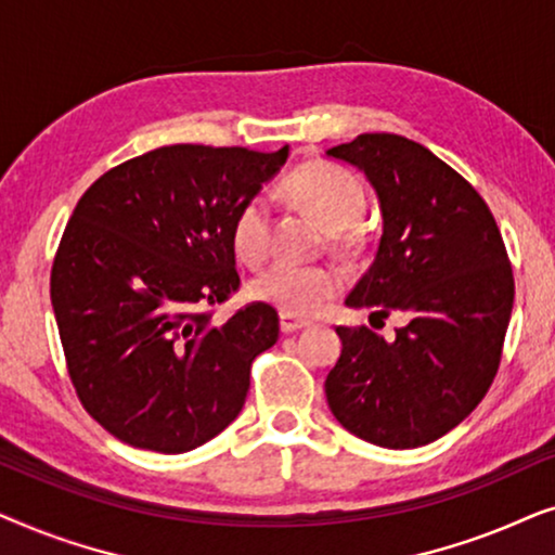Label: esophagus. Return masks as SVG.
I'll use <instances>...</instances> for the list:
<instances>
[{
  "label": "esophagus",
  "instance_id": "34e87169",
  "mask_svg": "<svg viewBox=\"0 0 555 555\" xmlns=\"http://www.w3.org/2000/svg\"><path fill=\"white\" fill-rule=\"evenodd\" d=\"M308 321H302V318H295V315H287V313H280V331L283 333H295L300 328H308Z\"/></svg>",
  "mask_w": 555,
  "mask_h": 555
}]
</instances>
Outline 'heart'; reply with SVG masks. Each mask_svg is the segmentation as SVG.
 I'll use <instances>...</instances> for the list:
<instances>
[{
  "instance_id": "obj_1",
  "label": "heart",
  "mask_w": 555,
  "mask_h": 555,
  "mask_svg": "<svg viewBox=\"0 0 555 555\" xmlns=\"http://www.w3.org/2000/svg\"><path fill=\"white\" fill-rule=\"evenodd\" d=\"M287 192L302 209L336 234H348L366 209V189L353 171L338 164L310 162L287 177ZM232 249L240 262L257 268L270 249V209L253 196L237 209L230 230ZM340 287V275L323 264L280 262L249 283V295L287 315L321 313Z\"/></svg>"
}]
</instances>
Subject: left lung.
<instances>
[{
  "instance_id": "obj_1",
  "label": "left lung",
  "mask_w": 555,
  "mask_h": 555,
  "mask_svg": "<svg viewBox=\"0 0 555 555\" xmlns=\"http://www.w3.org/2000/svg\"><path fill=\"white\" fill-rule=\"evenodd\" d=\"M376 189L384 217L374 262L348 308L404 315L397 338L344 328L325 399L351 435L412 450L457 427L498 374L513 310V268L488 204L452 166L397 133L328 149Z\"/></svg>"
}]
</instances>
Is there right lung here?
Masks as SVG:
<instances>
[{"label": "right lung", "instance_id": "add662e5", "mask_svg": "<svg viewBox=\"0 0 555 555\" xmlns=\"http://www.w3.org/2000/svg\"><path fill=\"white\" fill-rule=\"evenodd\" d=\"M287 154L177 143L105 171L80 196L50 298L80 404L120 442L189 452L245 406L278 310L249 302L215 323L207 308L240 287L232 219Z\"/></svg>", "mask_w": 555, "mask_h": 555}]
</instances>
